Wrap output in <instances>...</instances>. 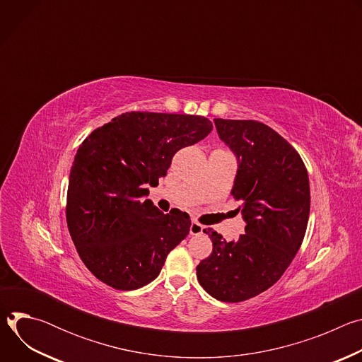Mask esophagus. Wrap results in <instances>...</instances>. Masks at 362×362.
I'll return each instance as SVG.
<instances>
[{"instance_id": "esophagus-1", "label": "esophagus", "mask_w": 362, "mask_h": 362, "mask_svg": "<svg viewBox=\"0 0 362 362\" xmlns=\"http://www.w3.org/2000/svg\"><path fill=\"white\" fill-rule=\"evenodd\" d=\"M190 235H202L204 232V226H202L199 222H192L190 223Z\"/></svg>"}]
</instances>
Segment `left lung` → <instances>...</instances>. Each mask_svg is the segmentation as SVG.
Listing matches in <instances>:
<instances>
[{"instance_id":"obj_1","label":"left lung","mask_w":362,"mask_h":362,"mask_svg":"<svg viewBox=\"0 0 362 362\" xmlns=\"http://www.w3.org/2000/svg\"><path fill=\"white\" fill-rule=\"evenodd\" d=\"M219 137L238 158L230 194L246 222L236 242L209 229L212 253L196 267L203 289L222 302H242L269 289L299 250L311 192L299 153L256 120L215 119Z\"/></svg>"}]
</instances>
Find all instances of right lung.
I'll return each mask as SVG.
<instances>
[{
  "mask_svg": "<svg viewBox=\"0 0 362 362\" xmlns=\"http://www.w3.org/2000/svg\"><path fill=\"white\" fill-rule=\"evenodd\" d=\"M202 116L129 112L91 132L74 158L66 218L87 269L119 289L156 279L190 230L186 212H160L147 185L166 176L175 153L212 132Z\"/></svg>",
  "mask_w": 362,
  "mask_h": 362,
  "instance_id": "right-lung-1",
  "label": "right lung"
}]
</instances>
